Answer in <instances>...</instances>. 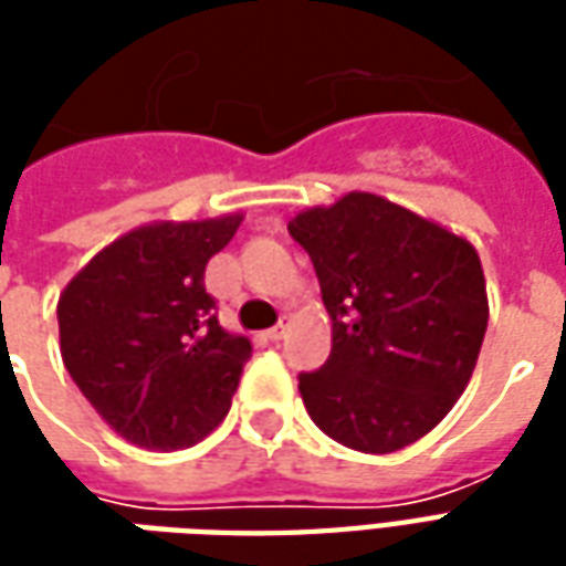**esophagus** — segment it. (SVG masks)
Returning a JSON list of instances; mask_svg holds the SVG:
<instances>
[{"instance_id": "obj_1", "label": "esophagus", "mask_w": 566, "mask_h": 566, "mask_svg": "<svg viewBox=\"0 0 566 566\" xmlns=\"http://www.w3.org/2000/svg\"><path fill=\"white\" fill-rule=\"evenodd\" d=\"M284 333H287V321H279L275 327H270V331H266V336H270L272 343H279V339H284Z\"/></svg>"}]
</instances>
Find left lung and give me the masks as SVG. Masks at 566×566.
<instances>
[{
	"label": "left lung",
	"instance_id": "left-lung-1",
	"mask_svg": "<svg viewBox=\"0 0 566 566\" xmlns=\"http://www.w3.org/2000/svg\"><path fill=\"white\" fill-rule=\"evenodd\" d=\"M333 318L327 364L300 373L312 421L367 454L406 449L449 416L488 327L475 248L376 193L287 223Z\"/></svg>",
	"mask_w": 566,
	"mask_h": 566
}]
</instances>
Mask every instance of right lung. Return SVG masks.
Instances as JSON below:
<instances>
[{
    "label": "right lung",
    "mask_w": 566,
    "mask_h": 566,
    "mask_svg": "<svg viewBox=\"0 0 566 566\" xmlns=\"http://www.w3.org/2000/svg\"><path fill=\"white\" fill-rule=\"evenodd\" d=\"M239 221L139 227L103 248L56 303L69 376L142 449H187L230 409L251 343L218 324L206 266Z\"/></svg>",
    "instance_id": "1"
}]
</instances>
